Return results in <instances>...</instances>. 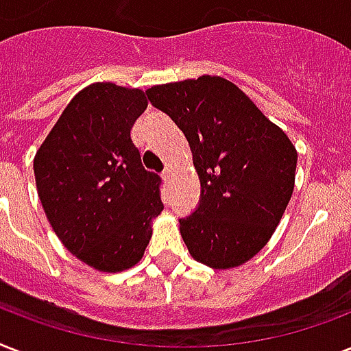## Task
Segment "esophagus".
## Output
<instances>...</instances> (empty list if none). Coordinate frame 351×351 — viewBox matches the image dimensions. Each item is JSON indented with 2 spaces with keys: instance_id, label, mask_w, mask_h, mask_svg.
<instances>
[{
  "instance_id": "1",
  "label": "esophagus",
  "mask_w": 351,
  "mask_h": 351,
  "mask_svg": "<svg viewBox=\"0 0 351 351\" xmlns=\"http://www.w3.org/2000/svg\"><path fill=\"white\" fill-rule=\"evenodd\" d=\"M171 176H173V171H171V167H165L164 173H162V178H164L165 182H169Z\"/></svg>"
}]
</instances>
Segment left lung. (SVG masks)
<instances>
[{"instance_id":"obj_1","label":"left lung","mask_w":351,"mask_h":351,"mask_svg":"<svg viewBox=\"0 0 351 351\" xmlns=\"http://www.w3.org/2000/svg\"><path fill=\"white\" fill-rule=\"evenodd\" d=\"M147 96L186 134L200 178V204L180 219L187 250L215 269L244 264L267 244L286 211L295 145L220 76L154 85Z\"/></svg>"}]
</instances>
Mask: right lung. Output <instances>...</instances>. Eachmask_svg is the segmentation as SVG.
<instances>
[{"mask_svg":"<svg viewBox=\"0 0 351 351\" xmlns=\"http://www.w3.org/2000/svg\"><path fill=\"white\" fill-rule=\"evenodd\" d=\"M145 93L93 84L65 107L34 156L38 195L52 230L95 269L123 271L143 256L164 209L160 176L145 171L131 129Z\"/></svg>","mask_w":351,"mask_h":351,"instance_id":"add662e5","label":"right lung"}]
</instances>
